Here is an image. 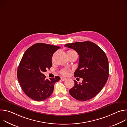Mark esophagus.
I'll return each mask as SVG.
<instances>
[{
	"label": "esophagus",
	"instance_id": "1",
	"mask_svg": "<svg viewBox=\"0 0 127 127\" xmlns=\"http://www.w3.org/2000/svg\"><path fill=\"white\" fill-rule=\"evenodd\" d=\"M66 79V78H65V77H61V80L62 81H64V80H65Z\"/></svg>",
	"mask_w": 127,
	"mask_h": 127
}]
</instances>
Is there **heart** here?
<instances>
[{
	"label": "heart",
	"mask_w": 127,
	"mask_h": 127,
	"mask_svg": "<svg viewBox=\"0 0 127 127\" xmlns=\"http://www.w3.org/2000/svg\"><path fill=\"white\" fill-rule=\"evenodd\" d=\"M74 52V51H69L68 52V53H71V52ZM60 73H61L62 75H67L68 74L69 71H68L67 69H65V68H63V69H62L60 70Z\"/></svg>",
	"instance_id": "heart-1"
}]
</instances>
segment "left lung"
<instances>
[{
	"label": "left lung",
	"instance_id": "8db88e82",
	"mask_svg": "<svg viewBox=\"0 0 127 127\" xmlns=\"http://www.w3.org/2000/svg\"><path fill=\"white\" fill-rule=\"evenodd\" d=\"M65 47L74 50L79 56L74 77L82 78L79 84L69 90L70 95L80 101L89 100L95 96L105 85L108 77V61L106 54L97 45L89 41L67 44Z\"/></svg>",
	"mask_w": 127,
	"mask_h": 127
}]
</instances>
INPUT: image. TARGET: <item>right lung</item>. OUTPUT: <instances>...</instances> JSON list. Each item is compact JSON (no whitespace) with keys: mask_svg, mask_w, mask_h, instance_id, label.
I'll use <instances>...</instances> for the list:
<instances>
[{"mask_svg":"<svg viewBox=\"0 0 127 127\" xmlns=\"http://www.w3.org/2000/svg\"><path fill=\"white\" fill-rule=\"evenodd\" d=\"M60 47L44 43H37L25 52L17 68V76L24 93L30 98L41 101L53 93L54 84L59 76L46 79L43 74L52 65L53 54Z\"/></svg>","mask_w":127,"mask_h":127,"instance_id":"obj_1","label":"right lung"}]
</instances>
